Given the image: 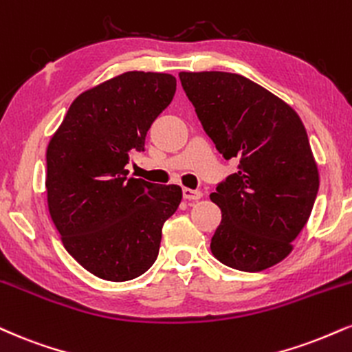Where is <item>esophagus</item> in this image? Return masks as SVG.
<instances>
[{
	"instance_id": "esophagus-1",
	"label": "esophagus",
	"mask_w": 352,
	"mask_h": 352,
	"mask_svg": "<svg viewBox=\"0 0 352 352\" xmlns=\"http://www.w3.org/2000/svg\"><path fill=\"white\" fill-rule=\"evenodd\" d=\"M203 193L200 190H192V188H184V198L185 200H200Z\"/></svg>"
}]
</instances>
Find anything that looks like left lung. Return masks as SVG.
Returning a JSON list of instances; mask_svg holds the SVG:
<instances>
[{
    "mask_svg": "<svg viewBox=\"0 0 352 352\" xmlns=\"http://www.w3.org/2000/svg\"><path fill=\"white\" fill-rule=\"evenodd\" d=\"M179 77L219 154L239 160L238 172L210 195L221 210L211 252L243 272L272 267L294 249L320 187L303 122L290 104L243 75Z\"/></svg>",
    "mask_w": 352,
    "mask_h": 352,
    "instance_id": "left-lung-1",
    "label": "left lung"
}]
</instances>
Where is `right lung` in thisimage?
I'll return each instance as SVG.
<instances>
[{
  "label": "right lung",
  "mask_w": 352,
  "mask_h": 352,
  "mask_svg": "<svg viewBox=\"0 0 352 352\" xmlns=\"http://www.w3.org/2000/svg\"><path fill=\"white\" fill-rule=\"evenodd\" d=\"M175 88L173 75L157 72L104 80L74 100L47 144L50 218L67 252L103 280H131L154 264L164 223L182 201L179 185L126 170Z\"/></svg>",
  "instance_id": "add662e5"
}]
</instances>
